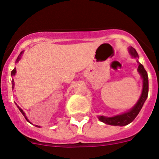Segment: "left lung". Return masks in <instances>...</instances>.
Wrapping results in <instances>:
<instances>
[{
  "instance_id": "8db88e82",
  "label": "left lung",
  "mask_w": 159,
  "mask_h": 159,
  "mask_svg": "<svg viewBox=\"0 0 159 159\" xmlns=\"http://www.w3.org/2000/svg\"><path fill=\"white\" fill-rule=\"evenodd\" d=\"M129 52L131 55V56L133 58H136V61L139 64L138 66V72L140 75L141 78H143V90H142V93L140 95L139 99L136 102V104L134 105L133 107L128 111L125 112V113H121V114L116 115V116H99L98 119L101 120L103 123H106L107 125H111V126H126V125L129 124L130 123L134 120L135 118L136 117L137 115L139 114V111L141 110L143 107V104H144L145 101H146L147 98H148V74H147L146 71L145 70L144 67L141 63H139L138 58L139 55L136 51L134 48L132 46L129 47Z\"/></svg>"
}]
</instances>
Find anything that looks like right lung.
<instances>
[{
    "label": "right lung",
    "instance_id": "right-lung-1",
    "mask_svg": "<svg viewBox=\"0 0 159 159\" xmlns=\"http://www.w3.org/2000/svg\"><path fill=\"white\" fill-rule=\"evenodd\" d=\"M23 53V51H22V52H21L20 53L19 56H18L17 58H16V63H17L18 61H19L21 59V56H22ZM16 68H14V69H13V71H11V76H14V75H16ZM11 82H12V88H14V81H13V79H12V81H11ZM16 106H17V105H16ZM17 107H18V109L20 110V111L21 112V113H22V114L23 115V116H24V117H25V119H26V120H27L28 122H30V121H29V120H28V119H27V117H26V114H25V113H24V112H23V110L22 109H21V108L19 106H17ZM38 126V127H39V126Z\"/></svg>",
    "mask_w": 159,
    "mask_h": 159
}]
</instances>
